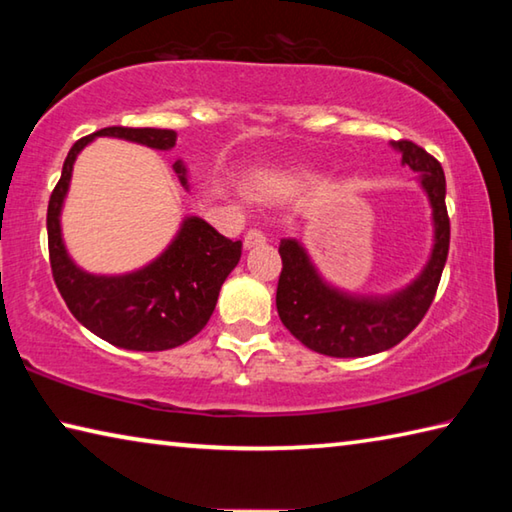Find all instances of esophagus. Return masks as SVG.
Wrapping results in <instances>:
<instances>
[{
    "label": "esophagus",
    "mask_w": 512,
    "mask_h": 512,
    "mask_svg": "<svg viewBox=\"0 0 512 512\" xmlns=\"http://www.w3.org/2000/svg\"><path fill=\"white\" fill-rule=\"evenodd\" d=\"M266 241V235L259 228H250L246 235H244V248H253V246H259L264 244Z\"/></svg>",
    "instance_id": "34e87169"
}]
</instances>
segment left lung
Segmentation results:
<instances>
[{"label":"left lung","instance_id":"obj_1","mask_svg":"<svg viewBox=\"0 0 512 512\" xmlns=\"http://www.w3.org/2000/svg\"><path fill=\"white\" fill-rule=\"evenodd\" d=\"M402 164L420 173L436 225V244L418 280L386 298H357L329 287L296 239L280 241L282 273L277 282V314L284 327L327 357H368L406 339L436 298L449 253L445 173L440 162L411 140L393 142Z\"/></svg>","mask_w":512,"mask_h":512}]
</instances>
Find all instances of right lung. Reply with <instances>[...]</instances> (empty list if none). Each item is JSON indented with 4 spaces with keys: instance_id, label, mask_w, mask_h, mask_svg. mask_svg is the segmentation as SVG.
<instances>
[{
    "instance_id": "add662e5",
    "label": "right lung",
    "mask_w": 512,
    "mask_h": 512,
    "mask_svg": "<svg viewBox=\"0 0 512 512\" xmlns=\"http://www.w3.org/2000/svg\"><path fill=\"white\" fill-rule=\"evenodd\" d=\"M103 135L160 151L176 146V131L169 128L108 126L81 137L69 149L47 207L49 264L54 282L74 318L103 341L140 352L178 348L194 339L210 320L221 284L239 264L241 241L219 235L198 216H187L169 248L140 271L126 275H92L81 271L69 259L60 237V210L76 155L94 137ZM173 169L180 183L187 187L183 162L173 164Z\"/></svg>"
}]
</instances>
